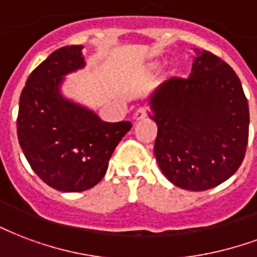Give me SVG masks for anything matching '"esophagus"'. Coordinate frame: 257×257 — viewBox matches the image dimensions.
Segmentation results:
<instances>
[{
    "mask_svg": "<svg viewBox=\"0 0 257 257\" xmlns=\"http://www.w3.org/2000/svg\"><path fill=\"white\" fill-rule=\"evenodd\" d=\"M148 115V109L146 107V106H142V107H139L136 111H135V119L136 121H140V119H144Z\"/></svg>",
    "mask_w": 257,
    "mask_h": 257,
    "instance_id": "obj_1",
    "label": "esophagus"
}]
</instances>
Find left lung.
I'll return each instance as SVG.
<instances>
[{
  "label": "left lung",
  "mask_w": 257,
  "mask_h": 257,
  "mask_svg": "<svg viewBox=\"0 0 257 257\" xmlns=\"http://www.w3.org/2000/svg\"><path fill=\"white\" fill-rule=\"evenodd\" d=\"M158 135L154 154L176 187L207 191L233 176L244 161L249 107L229 64L199 51L188 79L172 77L150 98Z\"/></svg>",
  "instance_id": "8db88e82"
}]
</instances>
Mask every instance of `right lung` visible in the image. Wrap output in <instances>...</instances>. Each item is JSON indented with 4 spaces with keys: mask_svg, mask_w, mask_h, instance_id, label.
<instances>
[{
    "mask_svg": "<svg viewBox=\"0 0 257 257\" xmlns=\"http://www.w3.org/2000/svg\"><path fill=\"white\" fill-rule=\"evenodd\" d=\"M83 46L53 51L32 70L20 95L17 138L37 176L61 192L95 187L132 123L104 122L60 95L62 76L84 66Z\"/></svg>",
    "mask_w": 257,
    "mask_h": 257,
    "instance_id": "add662e5",
    "label": "right lung"
}]
</instances>
